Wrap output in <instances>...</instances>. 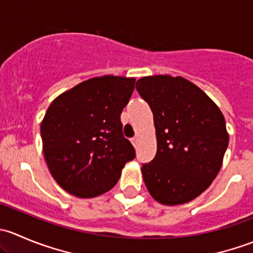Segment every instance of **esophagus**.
Wrapping results in <instances>:
<instances>
[{
  "label": "esophagus",
  "instance_id": "obj_1",
  "mask_svg": "<svg viewBox=\"0 0 253 253\" xmlns=\"http://www.w3.org/2000/svg\"><path fill=\"white\" fill-rule=\"evenodd\" d=\"M131 142H132V144L133 145H136L137 144V142H138V137H133V138H131Z\"/></svg>",
  "mask_w": 253,
  "mask_h": 253
}]
</instances>
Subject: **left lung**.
I'll list each match as a JSON object with an SVG mask.
<instances>
[{
	"instance_id": "left-lung-1",
	"label": "left lung",
	"mask_w": 253,
	"mask_h": 253,
	"mask_svg": "<svg viewBox=\"0 0 253 253\" xmlns=\"http://www.w3.org/2000/svg\"><path fill=\"white\" fill-rule=\"evenodd\" d=\"M136 89L149 104L157 136V154L142 167L150 196L165 206L195 200L220 171L229 144L220 109L182 77L148 76Z\"/></svg>"
}]
</instances>
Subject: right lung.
I'll use <instances>...</instances> for the list:
<instances>
[{"mask_svg":"<svg viewBox=\"0 0 253 253\" xmlns=\"http://www.w3.org/2000/svg\"><path fill=\"white\" fill-rule=\"evenodd\" d=\"M134 78L103 76L60 94L42 121V152L56 182L79 198L110 191L134 148L122 133L120 116Z\"/></svg>","mask_w":253,"mask_h":253,"instance_id":"1","label":"right lung"}]
</instances>
